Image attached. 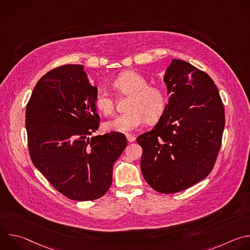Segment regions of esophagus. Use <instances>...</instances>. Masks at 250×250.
<instances>
[{
  "instance_id": "obj_1",
  "label": "esophagus",
  "mask_w": 250,
  "mask_h": 250,
  "mask_svg": "<svg viewBox=\"0 0 250 250\" xmlns=\"http://www.w3.org/2000/svg\"><path fill=\"white\" fill-rule=\"evenodd\" d=\"M125 136H126V140H127L128 142H133V141L135 140V136H134V135H131V134H126Z\"/></svg>"
}]
</instances>
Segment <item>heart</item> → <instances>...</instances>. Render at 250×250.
I'll list each match as a JSON object with an SVG mask.
<instances>
[{"label":"heart","instance_id":"obj_1","mask_svg":"<svg viewBox=\"0 0 250 250\" xmlns=\"http://www.w3.org/2000/svg\"><path fill=\"white\" fill-rule=\"evenodd\" d=\"M113 87L118 92L130 95L127 105L128 112L118 115L103 124L106 132H130L145 124L156 123L163 115L166 108V94L162 87L148 85L147 80L134 71L122 73L114 82ZM95 105L104 115L114 112V99L108 91L101 89L95 97Z\"/></svg>","mask_w":250,"mask_h":250}]
</instances>
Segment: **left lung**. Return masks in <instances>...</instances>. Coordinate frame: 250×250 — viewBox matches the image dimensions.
Listing matches in <instances>:
<instances>
[{"label": "left lung", "instance_id": "left-lung-1", "mask_svg": "<svg viewBox=\"0 0 250 250\" xmlns=\"http://www.w3.org/2000/svg\"><path fill=\"white\" fill-rule=\"evenodd\" d=\"M163 81L170 95L154 127L140 134L141 172L157 192L183 191L215 165L225 128V109L211 78L192 64L172 59Z\"/></svg>", "mask_w": 250, "mask_h": 250}]
</instances>
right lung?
<instances>
[{
    "mask_svg": "<svg viewBox=\"0 0 250 250\" xmlns=\"http://www.w3.org/2000/svg\"><path fill=\"white\" fill-rule=\"evenodd\" d=\"M97 92L83 65H63L40 79L26 104L31 161L58 192L74 201L105 194L114 163L126 146L120 132L89 137L99 128Z\"/></svg>",
    "mask_w": 250,
    "mask_h": 250,
    "instance_id": "right-lung-1",
    "label": "right lung"
}]
</instances>
